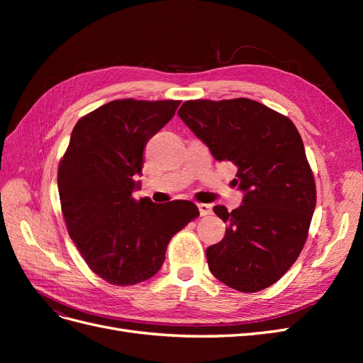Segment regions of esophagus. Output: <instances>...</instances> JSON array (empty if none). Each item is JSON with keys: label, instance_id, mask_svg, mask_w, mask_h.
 Instances as JSON below:
<instances>
[{"label": "esophagus", "instance_id": "esophagus-1", "mask_svg": "<svg viewBox=\"0 0 363 363\" xmlns=\"http://www.w3.org/2000/svg\"><path fill=\"white\" fill-rule=\"evenodd\" d=\"M199 211H200V215L201 216H207V215H212V206L211 204H199Z\"/></svg>", "mask_w": 363, "mask_h": 363}]
</instances>
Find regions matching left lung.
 <instances>
[{"label": "left lung", "mask_w": 363, "mask_h": 363, "mask_svg": "<svg viewBox=\"0 0 363 363\" xmlns=\"http://www.w3.org/2000/svg\"><path fill=\"white\" fill-rule=\"evenodd\" d=\"M179 116L218 162L233 163L242 204L213 212L227 224L206 250L208 269L227 286L257 292L284 276L306 242L316 204L315 180L292 121L248 98L195 100Z\"/></svg>", "instance_id": "1"}]
</instances>
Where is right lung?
<instances>
[{"mask_svg":"<svg viewBox=\"0 0 363 363\" xmlns=\"http://www.w3.org/2000/svg\"><path fill=\"white\" fill-rule=\"evenodd\" d=\"M179 106L116 100L98 107L75 124L60 162L57 186L68 233L87 267L116 286L155 276L171 238L200 215L186 200L156 204L133 196L147 142Z\"/></svg>","mask_w":363,"mask_h":363,"instance_id":"right-lung-1","label":"right lung"}]
</instances>
